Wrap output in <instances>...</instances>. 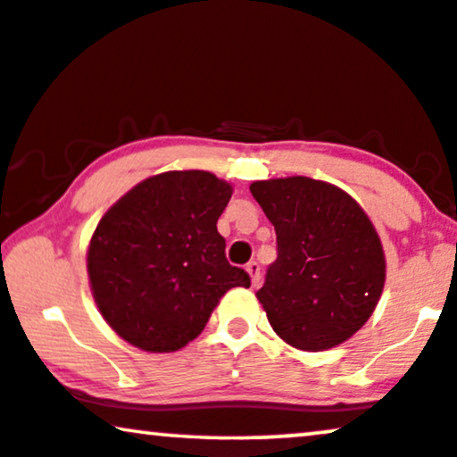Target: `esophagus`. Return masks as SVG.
Here are the masks:
<instances>
[{"mask_svg": "<svg viewBox=\"0 0 457 457\" xmlns=\"http://www.w3.org/2000/svg\"><path fill=\"white\" fill-rule=\"evenodd\" d=\"M246 271H248V274H251L253 287H257L259 285V278H262V265H259L257 262H248Z\"/></svg>", "mask_w": 457, "mask_h": 457, "instance_id": "34e87169", "label": "esophagus"}]
</instances>
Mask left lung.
Masks as SVG:
<instances>
[{"label": "left lung", "instance_id": "8db88e82", "mask_svg": "<svg viewBox=\"0 0 457 457\" xmlns=\"http://www.w3.org/2000/svg\"><path fill=\"white\" fill-rule=\"evenodd\" d=\"M276 229V262L257 299L287 344L320 352L345 342L382 295V242L348 194L308 177L251 186Z\"/></svg>", "mask_w": 457, "mask_h": 457}]
</instances>
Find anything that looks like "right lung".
Instances as JSON below:
<instances>
[{
    "label": "right lung",
    "instance_id": "obj_1",
    "mask_svg": "<svg viewBox=\"0 0 457 457\" xmlns=\"http://www.w3.org/2000/svg\"><path fill=\"white\" fill-rule=\"evenodd\" d=\"M229 198V183L211 172L172 170L138 183L105 212L90 240L88 274L120 337L175 352L198 337L229 288L251 287L217 232Z\"/></svg>",
    "mask_w": 457,
    "mask_h": 457
}]
</instances>
